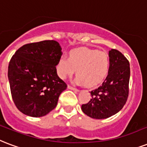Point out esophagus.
<instances>
[{"label": "esophagus", "instance_id": "1", "mask_svg": "<svg viewBox=\"0 0 147 147\" xmlns=\"http://www.w3.org/2000/svg\"><path fill=\"white\" fill-rule=\"evenodd\" d=\"M68 88H69V89H71V90H74V91H76V92H78L79 91V89L77 88H76V87H73V86H68Z\"/></svg>", "mask_w": 147, "mask_h": 147}]
</instances>
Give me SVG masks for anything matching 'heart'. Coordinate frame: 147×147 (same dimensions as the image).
<instances>
[{
	"label": "heart",
	"instance_id": "b5f03b06",
	"mask_svg": "<svg viewBox=\"0 0 147 147\" xmlns=\"http://www.w3.org/2000/svg\"><path fill=\"white\" fill-rule=\"evenodd\" d=\"M110 69V58L106 52L88 48L74 49L69 59L61 57L58 62V74L61 78L72 76L76 70L77 83L93 87L102 83Z\"/></svg>",
	"mask_w": 147,
	"mask_h": 147
}]
</instances>
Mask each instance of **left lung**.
Returning <instances> with one entry per match:
<instances>
[{"label": "left lung", "mask_w": 147, "mask_h": 147, "mask_svg": "<svg viewBox=\"0 0 147 147\" xmlns=\"http://www.w3.org/2000/svg\"><path fill=\"white\" fill-rule=\"evenodd\" d=\"M110 69L108 76L98 88L91 91L92 98L82 105L84 113L93 119H106L123 109L129 96L130 76L129 62L116 49L109 52Z\"/></svg>", "instance_id": "obj_1"}]
</instances>
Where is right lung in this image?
<instances>
[{"label":"right lung","instance_id":"obj_1","mask_svg":"<svg viewBox=\"0 0 147 147\" xmlns=\"http://www.w3.org/2000/svg\"><path fill=\"white\" fill-rule=\"evenodd\" d=\"M61 49L54 40L24 45L12 56L8 79L14 105L27 116L41 117L55 108L67 84L57 75Z\"/></svg>","mask_w":147,"mask_h":147}]
</instances>
